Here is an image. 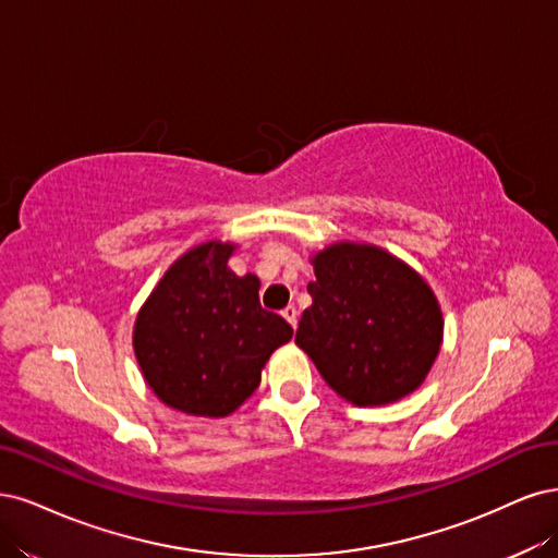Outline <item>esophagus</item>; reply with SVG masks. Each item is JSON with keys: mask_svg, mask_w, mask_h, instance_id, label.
I'll return each instance as SVG.
<instances>
[{"mask_svg": "<svg viewBox=\"0 0 558 558\" xmlns=\"http://www.w3.org/2000/svg\"><path fill=\"white\" fill-rule=\"evenodd\" d=\"M282 317L290 322V325L296 329V319H299V311L294 308V305H287V308L282 311Z\"/></svg>", "mask_w": 558, "mask_h": 558, "instance_id": "obj_1", "label": "esophagus"}]
</instances>
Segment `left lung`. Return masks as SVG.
<instances>
[{
    "instance_id": "8db88e82",
    "label": "left lung",
    "mask_w": 558,
    "mask_h": 558,
    "mask_svg": "<svg viewBox=\"0 0 558 558\" xmlns=\"http://www.w3.org/2000/svg\"><path fill=\"white\" fill-rule=\"evenodd\" d=\"M313 305L296 345L354 405H385L415 391L442 340V315L428 284L373 245L338 243L313 259Z\"/></svg>"
}]
</instances>
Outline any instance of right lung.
I'll return each instance as SVG.
<instances>
[{"mask_svg":"<svg viewBox=\"0 0 558 558\" xmlns=\"http://www.w3.org/2000/svg\"><path fill=\"white\" fill-rule=\"evenodd\" d=\"M233 245L204 243L178 259L143 305L134 350L143 377L167 405L225 417L259 387L262 368L292 338L264 311L259 280L229 271Z\"/></svg>","mask_w":558,"mask_h":558,"instance_id":"right-lung-1","label":"right lung"}]
</instances>
